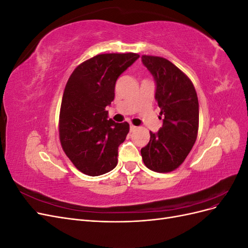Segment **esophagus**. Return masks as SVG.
Here are the masks:
<instances>
[{"label": "esophagus", "mask_w": 248, "mask_h": 248, "mask_svg": "<svg viewBox=\"0 0 248 248\" xmlns=\"http://www.w3.org/2000/svg\"><path fill=\"white\" fill-rule=\"evenodd\" d=\"M129 128H130V131H131V132H133L134 130H137V126H134V125H130Z\"/></svg>", "instance_id": "obj_1"}]
</instances>
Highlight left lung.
I'll list each match as a JSON object with an SVG mask.
<instances>
[{
	"mask_svg": "<svg viewBox=\"0 0 248 248\" xmlns=\"http://www.w3.org/2000/svg\"><path fill=\"white\" fill-rule=\"evenodd\" d=\"M141 62L154 78L155 99L164 119L158 132L150 131V140L140 154L148 169L169 172L185 160L196 142L198 95L191 80L169 60L142 56Z\"/></svg>",
	"mask_w": 248,
	"mask_h": 248,
	"instance_id": "left-lung-1",
	"label": "left lung"
}]
</instances>
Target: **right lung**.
Instances as JSON below:
<instances>
[{"mask_svg":"<svg viewBox=\"0 0 248 248\" xmlns=\"http://www.w3.org/2000/svg\"><path fill=\"white\" fill-rule=\"evenodd\" d=\"M140 58L138 54H103L78 66L67 81L60 112V140L76 168L88 176L114 170L118 148L129 124L116 123L106 110L115 98L118 78Z\"/></svg>","mask_w":248,"mask_h":248,"instance_id":"right-lung-1","label":"right lung"}]
</instances>
